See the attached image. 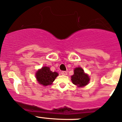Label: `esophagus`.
<instances>
[{"mask_svg":"<svg viewBox=\"0 0 122 122\" xmlns=\"http://www.w3.org/2000/svg\"><path fill=\"white\" fill-rule=\"evenodd\" d=\"M61 74L64 75V76H66V75H67V71H61Z\"/></svg>","mask_w":122,"mask_h":122,"instance_id":"obj_1","label":"esophagus"}]
</instances>
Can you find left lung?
<instances>
[{
  "label": "left lung",
  "mask_w": 122,
  "mask_h": 122,
  "mask_svg": "<svg viewBox=\"0 0 122 122\" xmlns=\"http://www.w3.org/2000/svg\"><path fill=\"white\" fill-rule=\"evenodd\" d=\"M74 72V75L71 76V80L74 84L81 87L88 84L90 80L89 77L84 73L83 69L80 67H77L75 68Z\"/></svg>",
  "instance_id": "obj_1"
}]
</instances>
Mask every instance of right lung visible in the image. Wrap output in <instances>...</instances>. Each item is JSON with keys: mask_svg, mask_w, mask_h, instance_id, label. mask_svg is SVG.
Wrapping results in <instances>:
<instances>
[{"mask_svg": "<svg viewBox=\"0 0 122 122\" xmlns=\"http://www.w3.org/2000/svg\"><path fill=\"white\" fill-rule=\"evenodd\" d=\"M58 76L56 72H52L48 67H42L36 73V77L39 84L43 86H48L52 84L55 78Z\"/></svg>", "mask_w": 122, "mask_h": 122, "instance_id": "right-lung-1", "label": "right lung"}]
</instances>
